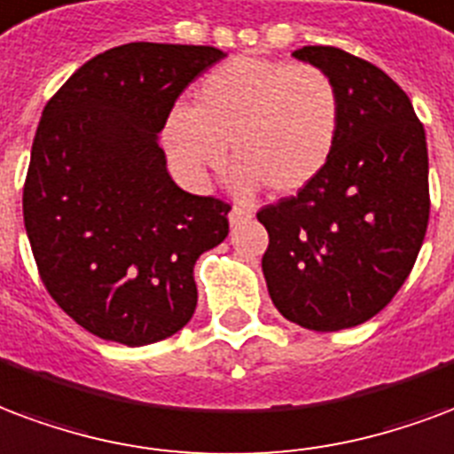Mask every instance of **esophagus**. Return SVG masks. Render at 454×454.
<instances>
[{"label":"esophagus","instance_id":"1","mask_svg":"<svg viewBox=\"0 0 454 454\" xmlns=\"http://www.w3.org/2000/svg\"><path fill=\"white\" fill-rule=\"evenodd\" d=\"M253 218V209H247L243 204H236L231 214H228V221H231V226H238V223H243V221H250Z\"/></svg>","mask_w":454,"mask_h":454}]
</instances>
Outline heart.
Masks as SVG:
<instances>
[{
  "label": "heart",
  "mask_w": 454,
  "mask_h": 454,
  "mask_svg": "<svg viewBox=\"0 0 454 454\" xmlns=\"http://www.w3.org/2000/svg\"><path fill=\"white\" fill-rule=\"evenodd\" d=\"M337 86L325 69L262 57H231L197 89V107L168 110L160 139L177 173L200 184L233 149L240 187L303 190L330 163L339 137Z\"/></svg>",
  "instance_id": "obj_1"
}]
</instances>
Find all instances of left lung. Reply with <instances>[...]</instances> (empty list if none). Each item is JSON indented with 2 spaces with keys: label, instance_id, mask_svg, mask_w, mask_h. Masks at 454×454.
Instances as JSON below:
<instances>
[{
  "label": "left lung",
  "instance_id": "left-lung-1",
  "mask_svg": "<svg viewBox=\"0 0 454 454\" xmlns=\"http://www.w3.org/2000/svg\"><path fill=\"white\" fill-rule=\"evenodd\" d=\"M294 57L330 74L341 120L320 176L257 211L270 233L262 271L286 320L337 332L378 315L414 270L431 214L426 132L371 62L332 45Z\"/></svg>",
  "mask_w": 454,
  "mask_h": 454
}]
</instances>
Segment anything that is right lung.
I'll return each mask as SVG.
<instances>
[{
  "label": "right lung",
  "instance_id": "add662e5",
  "mask_svg": "<svg viewBox=\"0 0 454 454\" xmlns=\"http://www.w3.org/2000/svg\"><path fill=\"white\" fill-rule=\"evenodd\" d=\"M209 45L106 50L48 100L23 183L30 250L62 310L127 347L176 334L197 308L194 262L228 236L231 204L180 190L156 142Z\"/></svg>",
  "mask_w": 454,
  "mask_h": 454
}]
</instances>
